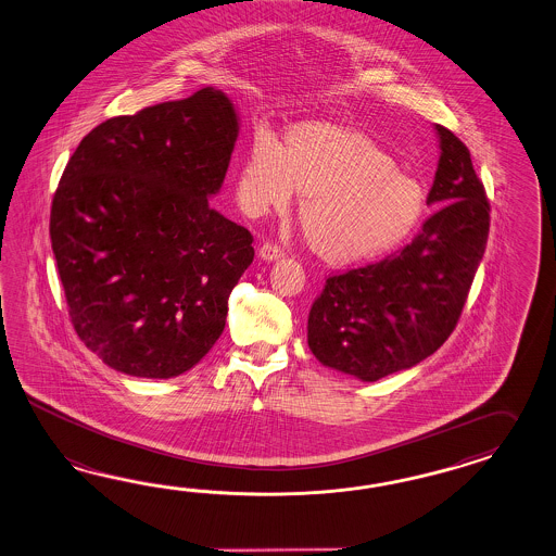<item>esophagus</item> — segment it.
I'll list each match as a JSON object with an SVG mask.
<instances>
[{
  "label": "esophagus",
  "mask_w": 556,
  "mask_h": 556,
  "mask_svg": "<svg viewBox=\"0 0 556 556\" xmlns=\"http://www.w3.org/2000/svg\"><path fill=\"white\" fill-rule=\"evenodd\" d=\"M285 256V248L280 245V243L276 242H266L262 248H260V257L262 260H278V257Z\"/></svg>",
  "instance_id": "esophagus-1"
}]
</instances>
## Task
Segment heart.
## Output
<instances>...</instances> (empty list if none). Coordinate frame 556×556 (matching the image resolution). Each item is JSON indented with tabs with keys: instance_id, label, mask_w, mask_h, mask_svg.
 <instances>
[{
	"instance_id": "obj_1",
	"label": "heart",
	"mask_w": 556,
	"mask_h": 556,
	"mask_svg": "<svg viewBox=\"0 0 556 556\" xmlns=\"http://www.w3.org/2000/svg\"><path fill=\"white\" fill-rule=\"evenodd\" d=\"M294 191L306 242L332 264L383 254L426 214L421 184L365 132L334 123L294 125L282 144L266 130L252 137L236 179L243 212H285Z\"/></svg>"
}]
</instances>
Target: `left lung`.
<instances>
[{
  "label": "left lung",
  "mask_w": 556,
  "mask_h": 556,
  "mask_svg": "<svg viewBox=\"0 0 556 556\" xmlns=\"http://www.w3.org/2000/svg\"><path fill=\"white\" fill-rule=\"evenodd\" d=\"M442 157L428 203L442 205L395 254L328 276L308 346L332 369L379 381L433 355L454 332L484 256L490 201L468 147L435 125Z\"/></svg>",
  "instance_id": "left-lung-1"
}]
</instances>
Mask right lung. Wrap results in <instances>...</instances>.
<instances>
[{
	"label": "right lung",
	"instance_id": "right-lung-1",
	"mask_svg": "<svg viewBox=\"0 0 556 556\" xmlns=\"http://www.w3.org/2000/svg\"><path fill=\"white\" fill-rule=\"evenodd\" d=\"M238 116L205 86L92 128L60 177L50 238L72 327L109 367L169 379L226 327L252 233L210 207Z\"/></svg>",
	"mask_w": 556,
	"mask_h": 556
}]
</instances>
